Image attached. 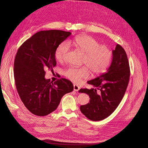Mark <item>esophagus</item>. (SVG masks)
Segmentation results:
<instances>
[{"label":"esophagus","mask_w":148,"mask_h":148,"mask_svg":"<svg viewBox=\"0 0 148 148\" xmlns=\"http://www.w3.org/2000/svg\"><path fill=\"white\" fill-rule=\"evenodd\" d=\"M79 89H80V87L78 86V85H77L75 84H74V90L77 92V91H79Z\"/></svg>","instance_id":"34e87169"}]
</instances>
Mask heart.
<instances>
[{"label": "heart", "instance_id": "b5f03b06", "mask_svg": "<svg viewBox=\"0 0 148 148\" xmlns=\"http://www.w3.org/2000/svg\"><path fill=\"white\" fill-rule=\"evenodd\" d=\"M69 45L84 53L83 64L86 66L81 67L71 66L64 71V75L68 79L74 83H79L82 79H86L89 75V70L92 74L98 75L104 73L109 65L112 53L109 48L99 43L92 36L80 35L73 40L60 43L54 53L56 59L59 62L63 61L69 50Z\"/></svg>", "mask_w": 148, "mask_h": 148}]
</instances>
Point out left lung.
<instances>
[{"label": "left lung", "mask_w": 148, "mask_h": 148, "mask_svg": "<svg viewBox=\"0 0 148 148\" xmlns=\"http://www.w3.org/2000/svg\"><path fill=\"white\" fill-rule=\"evenodd\" d=\"M112 54V63L107 71L87 82L96 88L79 91L89 96L90 102L80 108L91 121H101L109 116L120 104L128 86L130 70L127 53L117 44Z\"/></svg>", "instance_id": "left-lung-1"}]
</instances>
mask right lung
I'll return each instance as SVG.
<instances>
[{"label": "right lung", "instance_id": "1", "mask_svg": "<svg viewBox=\"0 0 148 148\" xmlns=\"http://www.w3.org/2000/svg\"><path fill=\"white\" fill-rule=\"evenodd\" d=\"M71 33L59 30L40 31L20 47L14 60V79L21 100L31 113L47 115L58 108L62 97L73 90L71 82H53L45 78V70L56 65L57 47Z\"/></svg>", "mask_w": 148, "mask_h": 148}]
</instances>
